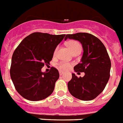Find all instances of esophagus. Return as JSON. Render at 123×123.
Wrapping results in <instances>:
<instances>
[{
	"label": "esophagus",
	"mask_w": 123,
	"mask_h": 123,
	"mask_svg": "<svg viewBox=\"0 0 123 123\" xmlns=\"http://www.w3.org/2000/svg\"><path fill=\"white\" fill-rule=\"evenodd\" d=\"M59 74H60V75H62L63 74V72L60 71L59 72Z\"/></svg>",
	"instance_id": "esophagus-1"
}]
</instances>
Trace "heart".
I'll list each match as a JSON object with an SVG mask.
<instances>
[{
    "mask_svg": "<svg viewBox=\"0 0 123 123\" xmlns=\"http://www.w3.org/2000/svg\"><path fill=\"white\" fill-rule=\"evenodd\" d=\"M66 45L73 53L76 51H81V46L79 44V43H78L76 41H74V40L68 41L66 43ZM57 49H58V48H56L55 51V53H54L55 55L56 53ZM70 67H71V64L69 63L65 62H62L58 65V67L59 69L62 70V71L67 70L68 68H70Z\"/></svg>",
    "mask_w": 123,
    "mask_h": 123,
    "instance_id": "obj_1",
    "label": "heart"
}]
</instances>
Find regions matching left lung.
I'll return each instance as SVG.
<instances>
[{"mask_svg": "<svg viewBox=\"0 0 123 123\" xmlns=\"http://www.w3.org/2000/svg\"><path fill=\"white\" fill-rule=\"evenodd\" d=\"M67 39L81 43L83 55L74 69L85 74L82 77L72 74V79L68 82V91L81 100H93L104 91L109 79L111 62L107 49L100 39L88 33L67 34L65 40Z\"/></svg>", "mask_w": 123, "mask_h": 123, "instance_id": "left-lung-1", "label": "left lung"}]
</instances>
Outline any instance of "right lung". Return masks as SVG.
Returning a JSON list of instances; mask_svg holds the SVG:
<instances>
[{
	"label": "right lung",
	"mask_w": 123,
	"mask_h": 123,
	"mask_svg": "<svg viewBox=\"0 0 123 123\" xmlns=\"http://www.w3.org/2000/svg\"><path fill=\"white\" fill-rule=\"evenodd\" d=\"M65 36L34 32L25 37L14 50L10 75L16 91L24 98L42 100L53 92L60 76L58 70L51 67L49 72H43L41 68L49 64L56 46Z\"/></svg>",
	"instance_id": "right-lung-1"
}]
</instances>
